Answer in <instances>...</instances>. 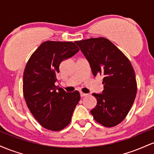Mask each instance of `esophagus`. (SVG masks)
<instances>
[{"mask_svg": "<svg viewBox=\"0 0 154 154\" xmlns=\"http://www.w3.org/2000/svg\"><path fill=\"white\" fill-rule=\"evenodd\" d=\"M88 94H86V93H82V92H80V96L81 97H85V96H87Z\"/></svg>", "mask_w": 154, "mask_h": 154, "instance_id": "1", "label": "esophagus"}]
</instances>
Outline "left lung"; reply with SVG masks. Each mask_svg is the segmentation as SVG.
I'll return each instance as SVG.
<instances>
[{
  "mask_svg": "<svg viewBox=\"0 0 154 154\" xmlns=\"http://www.w3.org/2000/svg\"><path fill=\"white\" fill-rule=\"evenodd\" d=\"M75 43L89 61L93 75L103 76L102 94L93 93L97 104L93 119L106 128L121 123L131 109L137 93L135 74L128 58L105 38Z\"/></svg>",
  "mask_w": 154,
  "mask_h": 154,
  "instance_id": "1",
  "label": "left lung"
}]
</instances>
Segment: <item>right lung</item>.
<instances>
[{
  "mask_svg": "<svg viewBox=\"0 0 154 154\" xmlns=\"http://www.w3.org/2000/svg\"><path fill=\"white\" fill-rule=\"evenodd\" d=\"M79 50L73 42L45 41L26 63L23 95L32 114L47 130L59 131L66 128L80 100L77 91L67 93L55 85L60 63Z\"/></svg>",
  "mask_w": 154,
  "mask_h": 154,
  "instance_id": "1",
  "label": "right lung"
}]
</instances>
